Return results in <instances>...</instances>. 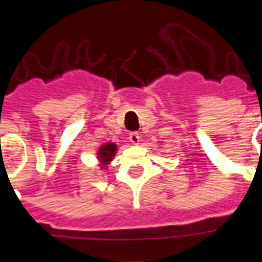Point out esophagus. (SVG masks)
<instances>
[{
    "label": "esophagus",
    "instance_id": "obj_1",
    "mask_svg": "<svg viewBox=\"0 0 262 262\" xmlns=\"http://www.w3.org/2000/svg\"><path fill=\"white\" fill-rule=\"evenodd\" d=\"M129 140H130L132 144L137 145L140 143V135L137 132H132L130 135H129Z\"/></svg>",
    "mask_w": 262,
    "mask_h": 262
}]
</instances>
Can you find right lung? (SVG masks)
<instances>
[{"label":"right lung","instance_id":"1","mask_svg":"<svg viewBox=\"0 0 262 262\" xmlns=\"http://www.w3.org/2000/svg\"><path fill=\"white\" fill-rule=\"evenodd\" d=\"M117 151V144H114V143H105V144L100 147L99 151H97V158H99L101 169H104L113 161V158L115 157Z\"/></svg>","mask_w":262,"mask_h":262}]
</instances>
